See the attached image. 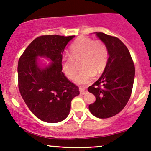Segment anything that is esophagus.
<instances>
[{
  "instance_id": "34e87169",
  "label": "esophagus",
  "mask_w": 151,
  "mask_h": 151,
  "mask_svg": "<svg viewBox=\"0 0 151 151\" xmlns=\"http://www.w3.org/2000/svg\"><path fill=\"white\" fill-rule=\"evenodd\" d=\"M79 91H80V93L81 94H85V93H86L87 92V90L86 89V88H84V87H79Z\"/></svg>"
}]
</instances>
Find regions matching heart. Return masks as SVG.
Listing matches in <instances>:
<instances>
[{
  "label": "heart",
  "instance_id": "b5f03b06",
  "mask_svg": "<svg viewBox=\"0 0 151 151\" xmlns=\"http://www.w3.org/2000/svg\"><path fill=\"white\" fill-rule=\"evenodd\" d=\"M108 49L103 41L87 37L76 40L70 48V56L62 58L61 68L68 79H72L78 69L81 68L74 78L77 84H88L95 74H101L108 64Z\"/></svg>",
  "mask_w": 151,
  "mask_h": 151
}]
</instances>
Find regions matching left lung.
I'll return each mask as SVG.
<instances>
[{
	"label": "left lung",
	"instance_id": "left-lung-1",
	"mask_svg": "<svg viewBox=\"0 0 151 151\" xmlns=\"http://www.w3.org/2000/svg\"><path fill=\"white\" fill-rule=\"evenodd\" d=\"M95 34L106 45L109 58L101 77L88 88L96 97L88 109L95 117L105 119L117 115L127 103L133 88L135 68L128 48L118 38L102 32Z\"/></svg>",
	"mask_w": 151,
	"mask_h": 151
}]
</instances>
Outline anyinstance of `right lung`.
Returning <instances> with one entry per match:
<instances>
[{
	"label": "right lung",
	"mask_w": 151,
	"mask_h": 151,
	"mask_svg": "<svg viewBox=\"0 0 151 151\" xmlns=\"http://www.w3.org/2000/svg\"><path fill=\"white\" fill-rule=\"evenodd\" d=\"M75 36L46 35L36 38L25 49L18 62V86L31 112L43 122L64 120L71 101L79 96V88L62 72L63 53ZM39 57L50 61L43 64Z\"/></svg>",
	"instance_id": "right-lung-1"
}]
</instances>
